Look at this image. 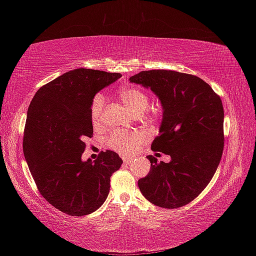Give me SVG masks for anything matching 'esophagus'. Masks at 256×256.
<instances>
[{"instance_id":"esophagus-1","label":"esophagus","mask_w":256,"mask_h":256,"mask_svg":"<svg viewBox=\"0 0 256 256\" xmlns=\"http://www.w3.org/2000/svg\"><path fill=\"white\" fill-rule=\"evenodd\" d=\"M123 162H124V164H130V162H132V158L123 157Z\"/></svg>"}]
</instances>
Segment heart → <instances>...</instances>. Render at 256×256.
Returning a JSON list of instances; mask_svg holds the SVG:
<instances>
[{"instance_id": "1", "label": "heart", "mask_w": 256, "mask_h": 256, "mask_svg": "<svg viewBox=\"0 0 256 256\" xmlns=\"http://www.w3.org/2000/svg\"><path fill=\"white\" fill-rule=\"evenodd\" d=\"M118 98L130 110L136 114H141L149 106L150 98L144 90L138 86H123L118 90ZM105 97L102 94H94L90 102V118L94 124L100 122L104 107H105ZM151 118V115H146ZM146 138V133L144 131H114L107 138V146L112 150L123 154H131Z\"/></svg>"}]
</instances>
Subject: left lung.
<instances>
[{
  "label": "left lung",
  "instance_id": "8db88e82",
  "mask_svg": "<svg viewBox=\"0 0 256 256\" xmlns=\"http://www.w3.org/2000/svg\"><path fill=\"white\" fill-rule=\"evenodd\" d=\"M150 88L162 105V122L151 150L170 154V162L148 156L151 170L138 188L154 206L175 209L193 201L214 177L224 151L222 99L200 78L172 70L142 71L130 78Z\"/></svg>",
  "mask_w": 256,
  "mask_h": 256
}]
</instances>
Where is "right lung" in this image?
<instances>
[{"mask_svg": "<svg viewBox=\"0 0 256 256\" xmlns=\"http://www.w3.org/2000/svg\"><path fill=\"white\" fill-rule=\"evenodd\" d=\"M120 73L76 68L38 89L30 102L24 134V154L40 193L64 214H92L108 196L110 176L123 160L102 151L82 162L84 140L94 133L90 102Z\"/></svg>", "mask_w": 256, "mask_h": 256, "instance_id": "right-lung-1", "label": "right lung"}]
</instances>
